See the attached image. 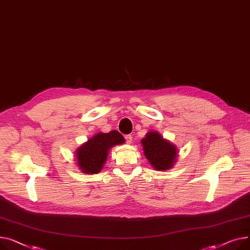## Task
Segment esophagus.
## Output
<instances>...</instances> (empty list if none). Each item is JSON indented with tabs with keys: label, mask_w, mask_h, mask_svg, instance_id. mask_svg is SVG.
<instances>
[{
	"label": "esophagus",
	"mask_w": 250,
	"mask_h": 250,
	"mask_svg": "<svg viewBox=\"0 0 250 250\" xmlns=\"http://www.w3.org/2000/svg\"><path fill=\"white\" fill-rule=\"evenodd\" d=\"M125 139H126V142L128 144H131L132 143V135H126L125 136Z\"/></svg>",
	"instance_id": "1"
}]
</instances>
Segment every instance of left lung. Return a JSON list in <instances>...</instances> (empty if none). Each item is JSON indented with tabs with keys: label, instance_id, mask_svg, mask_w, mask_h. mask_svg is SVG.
<instances>
[{
	"label": "left lung",
	"instance_id": "8db88e82",
	"mask_svg": "<svg viewBox=\"0 0 250 250\" xmlns=\"http://www.w3.org/2000/svg\"><path fill=\"white\" fill-rule=\"evenodd\" d=\"M141 145L144 156L155 170H168L177 163L178 147L159 132L148 131L141 139Z\"/></svg>",
	"mask_w": 250,
	"mask_h": 250
}]
</instances>
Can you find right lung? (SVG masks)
I'll list each match as a JSON object with an SVG mask.
<instances>
[{
    "mask_svg": "<svg viewBox=\"0 0 250 250\" xmlns=\"http://www.w3.org/2000/svg\"><path fill=\"white\" fill-rule=\"evenodd\" d=\"M124 142V137L117 130H112L109 133L99 132L77 148L75 154L76 165L83 173H99L104 167L109 151L113 146Z\"/></svg>",
    "mask_w": 250,
    "mask_h": 250,
    "instance_id": "obj_1",
    "label": "right lung"
}]
</instances>
